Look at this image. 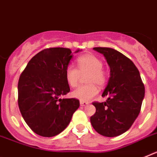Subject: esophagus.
<instances>
[{
  "mask_svg": "<svg viewBox=\"0 0 157 157\" xmlns=\"http://www.w3.org/2000/svg\"><path fill=\"white\" fill-rule=\"evenodd\" d=\"M89 104L87 103V102H84V101H80V105L81 106H86V105H88Z\"/></svg>",
  "mask_w": 157,
  "mask_h": 157,
  "instance_id": "obj_1",
  "label": "esophagus"
}]
</instances>
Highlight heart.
I'll list each match as a JSON object with an SVG mask.
<instances>
[{"mask_svg": "<svg viewBox=\"0 0 157 157\" xmlns=\"http://www.w3.org/2000/svg\"><path fill=\"white\" fill-rule=\"evenodd\" d=\"M78 69L73 65H68L65 69V78L71 87H76L79 83L81 75L88 73L86 83L72 92V96L81 101L88 102L98 95V86H103L106 82V75L104 71L103 62L98 56L87 54L77 59Z\"/></svg>", "mask_w": 157, "mask_h": 157, "instance_id": "b5f03b06", "label": "heart"}]
</instances>
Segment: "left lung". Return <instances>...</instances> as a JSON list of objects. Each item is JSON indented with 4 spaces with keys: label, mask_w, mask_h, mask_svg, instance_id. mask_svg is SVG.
<instances>
[{
    "label": "left lung",
    "mask_w": 157,
    "mask_h": 157,
    "mask_svg": "<svg viewBox=\"0 0 157 157\" xmlns=\"http://www.w3.org/2000/svg\"><path fill=\"white\" fill-rule=\"evenodd\" d=\"M110 67V78L102 94L107 101L94 102L96 112L90 117L94 130L105 137H116L132 126L141 111L145 86L134 63L114 48L96 47Z\"/></svg>",
    "instance_id": "obj_1"
}]
</instances>
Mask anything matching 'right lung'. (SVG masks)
<instances>
[{"label":"right lung","instance_id":"1","mask_svg":"<svg viewBox=\"0 0 157 157\" xmlns=\"http://www.w3.org/2000/svg\"><path fill=\"white\" fill-rule=\"evenodd\" d=\"M71 58L70 48H45L30 59L19 76V110L38 135L50 138L61 133L79 107L78 99L59 98L70 92L65 69Z\"/></svg>","mask_w":157,"mask_h":157}]
</instances>
